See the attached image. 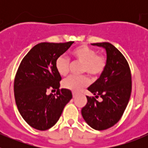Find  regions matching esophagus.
<instances>
[{"mask_svg": "<svg viewBox=\"0 0 148 148\" xmlns=\"http://www.w3.org/2000/svg\"><path fill=\"white\" fill-rule=\"evenodd\" d=\"M77 95H78V94L76 93V92H73V98H75L77 96Z\"/></svg>", "mask_w": 148, "mask_h": 148, "instance_id": "34e87169", "label": "esophagus"}]
</instances>
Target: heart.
<instances>
[{
    "label": "heart",
    "mask_w": 148,
    "mask_h": 148,
    "mask_svg": "<svg viewBox=\"0 0 148 148\" xmlns=\"http://www.w3.org/2000/svg\"><path fill=\"white\" fill-rule=\"evenodd\" d=\"M73 61L82 65L81 74H87L91 78H96L104 71L108 60L102 54L86 45L78 47L71 53ZM71 63L64 56H59L56 61V68L61 76H66L70 73ZM89 79L86 76H72L64 80L62 83L64 88L73 92H79L87 87Z\"/></svg>",
    "instance_id": "heart-1"
}]
</instances>
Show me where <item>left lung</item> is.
I'll return each mask as SVG.
<instances>
[{
    "instance_id": "left-lung-1",
    "label": "left lung",
    "mask_w": 148,
    "mask_h": 148,
    "mask_svg": "<svg viewBox=\"0 0 148 148\" xmlns=\"http://www.w3.org/2000/svg\"><path fill=\"white\" fill-rule=\"evenodd\" d=\"M107 52V66L101 76L87 88L95 96H87V103L82 110L86 122L95 130H104L121 119L130 98L131 73L125 56L113 44L95 43ZM103 101L99 103L96 98Z\"/></svg>"
}]
</instances>
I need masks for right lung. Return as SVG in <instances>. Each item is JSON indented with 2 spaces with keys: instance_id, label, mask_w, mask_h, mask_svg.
I'll return each mask as SVG.
<instances>
[{
  "instance_id": "1",
  "label": "right lung",
  "mask_w": 148,
  "mask_h": 148,
  "mask_svg": "<svg viewBox=\"0 0 148 148\" xmlns=\"http://www.w3.org/2000/svg\"><path fill=\"white\" fill-rule=\"evenodd\" d=\"M73 43H40L18 66L14 81L15 103L23 119L36 130H48L56 125L73 98L70 90L59 89L61 77L56 61ZM49 89H57L56 93L48 95Z\"/></svg>"
}]
</instances>
